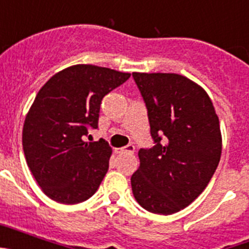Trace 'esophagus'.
I'll list each match as a JSON object with an SVG mask.
<instances>
[{
    "label": "esophagus",
    "instance_id": "obj_1",
    "mask_svg": "<svg viewBox=\"0 0 249 249\" xmlns=\"http://www.w3.org/2000/svg\"><path fill=\"white\" fill-rule=\"evenodd\" d=\"M116 151H117L118 153H128V155H133V153H135V146H133V144H127L126 147L117 148Z\"/></svg>",
    "mask_w": 249,
    "mask_h": 249
}]
</instances>
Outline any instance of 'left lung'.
Wrapping results in <instances>:
<instances>
[{
	"label": "left lung",
	"mask_w": 249,
	"mask_h": 249,
	"mask_svg": "<svg viewBox=\"0 0 249 249\" xmlns=\"http://www.w3.org/2000/svg\"><path fill=\"white\" fill-rule=\"evenodd\" d=\"M147 111L152 148L138 152L131 177L136 201L148 212L172 214L210 183L221 160L218 116L207 92L177 73H132Z\"/></svg>",
	"instance_id": "left-lung-1"
}]
</instances>
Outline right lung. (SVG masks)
Segmentation results:
<instances>
[{"instance_id":"right-lung-1","label":"right lung","mask_w":249,"mask_h":249,"mask_svg":"<svg viewBox=\"0 0 249 249\" xmlns=\"http://www.w3.org/2000/svg\"><path fill=\"white\" fill-rule=\"evenodd\" d=\"M131 73L93 65L57 72L39 89L26 116L22 146L43 193L63 204L89 199L108 171L112 148L105 140L85 142L97 128L101 101Z\"/></svg>"}]
</instances>
